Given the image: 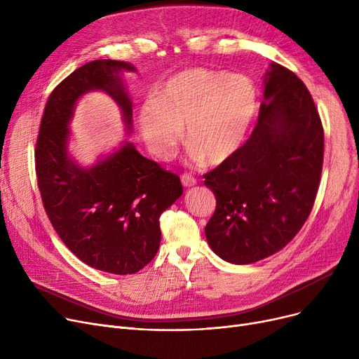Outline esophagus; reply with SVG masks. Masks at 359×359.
Returning <instances> with one entry per match:
<instances>
[{
	"mask_svg": "<svg viewBox=\"0 0 359 359\" xmlns=\"http://www.w3.org/2000/svg\"><path fill=\"white\" fill-rule=\"evenodd\" d=\"M180 179H182V183H183V186L184 187H191V186H195L196 183H198V180H196V177L192 175V173H183L182 176H180Z\"/></svg>",
	"mask_w": 359,
	"mask_h": 359,
	"instance_id": "34e87169",
	"label": "esophagus"
}]
</instances>
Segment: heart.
<instances>
[{
	"label": "heart",
	"mask_w": 359,
	"mask_h": 359,
	"mask_svg": "<svg viewBox=\"0 0 359 359\" xmlns=\"http://www.w3.org/2000/svg\"><path fill=\"white\" fill-rule=\"evenodd\" d=\"M257 104V88L244 75L191 68L141 106L138 125L149 151L160 158L172 156L186 126L191 156L219 164L246 141Z\"/></svg>",
	"instance_id": "obj_1"
}]
</instances>
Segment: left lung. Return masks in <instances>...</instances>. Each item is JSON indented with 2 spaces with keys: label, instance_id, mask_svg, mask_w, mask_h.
<instances>
[{
  "label": "left lung",
  "instance_id": "1",
  "mask_svg": "<svg viewBox=\"0 0 359 359\" xmlns=\"http://www.w3.org/2000/svg\"><path fill=\"white\" fill-rule=\"evenodd\" d=\"M269 68L252 135L203 175L217 199L206 240L236 265L287 246L307 221L322 177L325 132L311 94L288 68Z\"/></svg>",
  "mask_w": 359,
  "mask_h": 359
}]
</instances>
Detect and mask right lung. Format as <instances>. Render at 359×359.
Masks as SVG:
<instances>
[{"label": "right lung", "instance_id": "right-lung-1", "mask_svg": "<svg viewBox=\"0 0 359 359\" xmlns=\"http://www.w3.org/2000/svg\"><path fill=\"white\" fill-rule=\"evenodd\" d=\"M121 69L135 68L122 61H91L52 90L36 140L34 167L45 212L65 246L94 269L128 275L157 255L160 215L183 194V186L177 175L142 157L129 142L88 170L68 158L67 126L86 91L109 93L130 128L132 106Z\"/></svg>", "mask_w": 359, "mask_h": 359}]
</instances>
